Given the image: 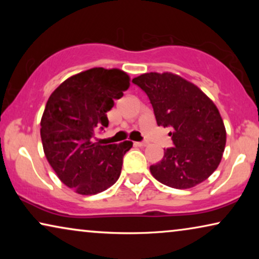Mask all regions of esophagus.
I'll return each instance as SVG.
<instances>
[{"mask_svg":"<svg viewBox=\"0 0 259 259\" xmlns=\"http://www.w3.org/2000/svg\"><path fill=\"white\" fill-rule=\"evenodd\" d=\"M136 145L139 147H145V146H147L148 143L147 141H138V143H136Z\"/></svg>","mask_w":259,"mask_h":259,"instance_id":"esophagus-1","label":"esophagus"}]
</instances>
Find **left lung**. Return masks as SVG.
<instances>
[{"label": "left lung", "instance_id": "1", "mask_svg": "<svg viewBox=\"0 0 259 259\" xmlns=\"http://www.w3.org/2000/svg\"><path fill=\"white\" fill-rule=\"evenodd\" d=\"M153 107L158 126L172 131L173 147L151 165L158 182L173 189H190L206 180L222 160L226 143L224 122L217 107L197 86L171 73L134 77Z\"/></svg>", "mask_w": 259, "mask_h": 259}]
</instances>
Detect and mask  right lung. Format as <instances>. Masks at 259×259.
<instances>
[{
    "mask_svg": "<svg viewBox=\"0 0 259 259\" xmlns=\"http://www.w3.org/2000/svg\"><path fill=\"white\" fill-rule=\"evenodd\" d=\"M128 87L126 73L100 67L63 81L48 99L40 131L46 158L77 193L97 194L119 179L123 155L133 144L100 145L93 138L108 126L106 113Z\"/></svg>",
    "mask_w": 259,
    "mask_h": 259,
    "instance_id": "1",
    "label": "right lung"
}]
</instances>
